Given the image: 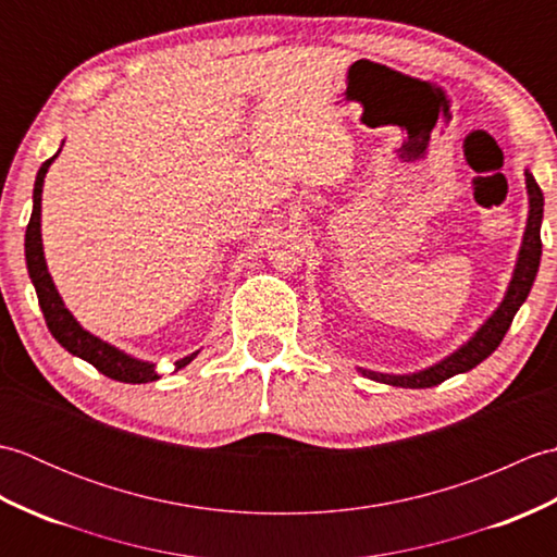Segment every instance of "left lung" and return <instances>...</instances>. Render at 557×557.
Here are the masks:
<instances>
[{"instance_id": "obj_1", "label": "left lung", "mask_w": 557, "mask_h": 557, "mask_svg": "<svg viewBox=\"0 0 557 557\" xmlns=\"http://www.w3.org/2000/svg\"><path fill=\"white\" fill-rule=\"evenodd\" d=\"M524 176H527V194H529V218H527L524 239H522V246H519L510 285H507V292H505L500 306L493 311L488 321L483 323L457 351H453L449 357L429 366V369L417 371V373H401V375L359 369L361 375L371 377V381H377V383L395 385V387H433V385H441L443 381H447V377H453L457 373L471 371L474 366H479L483 359H488L491 354L498 349L505 333L512 325V318L519 311V306H522L529 297L531 285H534V280H536L539 263H541L543 194L529 170H524Z\"/></svg>"}]
</instances>
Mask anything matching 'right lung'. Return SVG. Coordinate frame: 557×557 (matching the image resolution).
<instances>
[{"instance_id":"obj_1","label":"right lung","mask_w":557,"mask_h":557,"mask_svg":"<svg viewBox=\"0 0 557 557\" xmlns=\"http://www.w3.org/2000/svg\"><path fill=\"white\" fill-rule=\"evenodd\" d=\"M59 156V152H57ZM52 156L50 160L42 162V168L38 170V176H35V188H33V212H30V222L26 230V265H28V275L35 287V294H38V304L45 315V323L50 327L52 337L62 345L69 354L74 357L88 361L96 366V369L112 377V381L120 383H150L158 381V371L152 361H140L132 354H126L122 349H116L110 342H104L96 335H90L88 330H83L81 323L76 321L71 311L64 306L62 297L52 282L50 270H47L45 263V251H42V234H40V212H42V184H45V174L50 170V164L57 160ZM198 357V351L188 354V357L180 359L174 366L176 371L184 369L186 363H191Z\"/></svg>"}]
</instances>
